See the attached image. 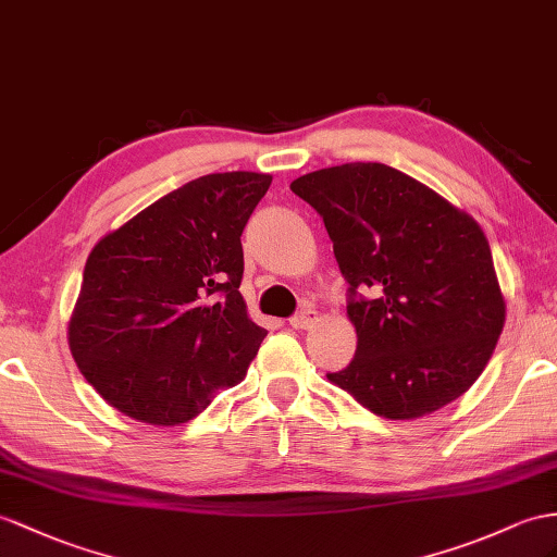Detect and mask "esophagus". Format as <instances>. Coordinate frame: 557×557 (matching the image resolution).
Instances as JSON below:
<instances>
[{
    "label": "esophagus",
    "mask_w": 557,
    "mask_h": 557,
    "mask_svg": "<svg viewBox=\"0 0 557 557\" xmlns=\"http://www.w3.org/2000/svg\"><path fill=\"white\" fill-rule=\"evenodd\" d=\"M318 318V312L315 310H310V308H304L301 312H296V315H292L289 318V324L294 326V330H306V326H310L312 324V320Z\"/></svg>",
    "instance_id": "34e87169"
}]
</instances>
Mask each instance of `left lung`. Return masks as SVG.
Listing matches in <instances>:
<instances>
[{
	"label": "left lung",
	"mask_w": 557,
	"mask_h": 557,
	"mask_svg": "<svg viewBox=\"0 0 557 557\" xmlns=\"http://www.w3.org/2000/svg\"><path fill=\"white\" fill-rule=\"evenodd\" d=\"M292 193L324 221L358 332L350 364L326 379L386 419L431 414L473 386L506 320L482 227L379 162L312 171Z\"/></svg>",
	"instance_id": "obj_1"
}]
</instances>
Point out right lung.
Returning a JSON list of instances; mask_svg holds the SVG:
<instances>
[{"label":"right lung","instance_id":"add662e5","mask_svg":"<svg viewBox=\"0 0 557 557\" xmlns=\"http://www.w3.org/2000/svg\"><path fill=\"white\" fill-rule=\"evenodd\" d=\"M270 181L199 176L91 249L67 341L84 379L122 414L185 423L245 379L268 332L239 294V237Z\"/></svg>","mask_w":557,"mask_h":557}]
</instances>
